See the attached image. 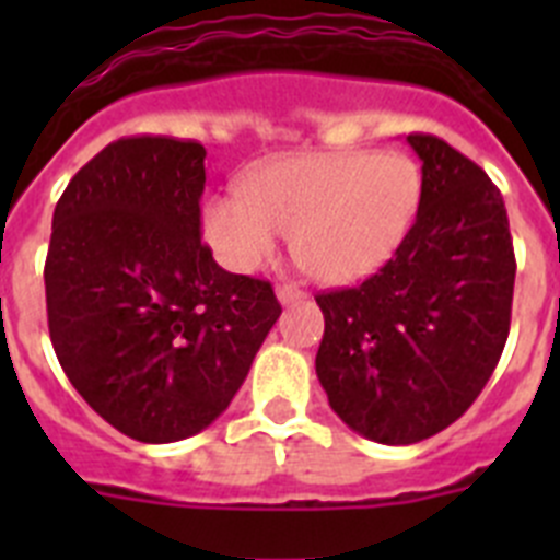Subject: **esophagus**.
<instances>
[{
    "mask_svg": "<svg viewBox=\"0 0 560 560\" xmlns=\"http://www.w3.org/2000/svg\"><path fill=\"white\" fill-rule=\"evenodd\" d=\"M277 300H280L283 305H294L300 303V300H305V291L296 289L294 283H283V285H277Z\"/></svg>",
    "mask_w": 560,
    "mask_h": 560,
    "instance_id": "esophagus-1",
    "label": "esophagus"
}]
</instances>
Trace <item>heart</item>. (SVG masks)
I'll list each match as a JSON object with an SVG mask.
<instances>
[{
	"instance_id": "b5f03b06",
	"label": "heart",
	"mask_w": 560,
	"mask_h": 560,
	"mask_svg": "<svg viewBox=\"0 0 560 560\" xmlns=\"http://www.w3.org/2000/svg\"><path fill=\"white\" fill-rule=\"evenodd\" d=\"M423 199L418 162L398 151H323L271 162L244 196L207 201V244L232 271H257L291 235L294 257L323 283L375 275L404 246Z\"/></svg>"
}]
</instances>
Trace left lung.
<instances>
[{"label":"left lung","mask_w":560,"mask_h":560,"mask_svg":"<svg viewBox=\"0 0 560 560\" xmlns=\"http://www.w3.org/2000/svg\"><path fill=\"white\" fill-rule=\"evenodd\" d=\"M423 199L407 241L353 289L316 294L325 336L316 375L353 432L409 446L452 427L511 334L513 255L502 192L432 133H409Z\"/></svg>","instance_id":"1"}]
</instances>
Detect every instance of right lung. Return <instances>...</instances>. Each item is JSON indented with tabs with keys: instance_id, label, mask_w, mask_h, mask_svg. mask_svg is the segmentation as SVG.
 <instances>
[{
	"instance_id": "1",
	"label": "right lung",
	"mask_w": 560,
	"mask_h": 560,
	"mask_svg": "<svg viewBox=\"0 0 560 560\" xmlns=\"http://www.w3.org/2000/svg\"><path fill=\"white\" fill-rule=\"evenodd\" d=\"M205 156L190 140H117L52 215V348L89 407L140 443L210 427L283 311L269 280L224 271L201 244Z\"/></svg>"
}]
</instances>
